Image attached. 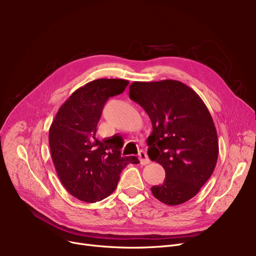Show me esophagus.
I'll list each match as a JSON object with an SVG mask.
<instances>
[{
	"mask_svg": "<svg viewBox=\"0 0 256 256\" xmlns=\"http://www.w3.org/2000/svg\"><path fill=\"white\" fill-rule=\"evenodd\" d=\"M139 160H140V163L142 165H147V164L150 163V160L148 158V156H147V154L143 150H141L139 152Z\"/></svg>",
	"mask_w": 256,
	"mask_h": 256,
	"instance_id": "esophagus-1",
	"label": "esophagus"
}]
</instances>
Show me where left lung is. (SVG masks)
Instances as JSON below:
<instances>
[{
	"label": "left lung",
	"mask_w": 256,
	"mask_h": 256,
	"mask_svg": "<svg viewBox=\"0 0 256 256\" xmlns=\"http://www.w3.org/2000/svg\"><path fill=\"white\" fill-rule=\"evenodd\" d=\"M128 94L152 120L147 154L166 172L164 182L152 186V195L168 206L186 202L212 176L218 160L217 130L206 104L176 80L134 82Z\"/></svg>",
	"instance_id": "8db88e82"
}]
</instances>
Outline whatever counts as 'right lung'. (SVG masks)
<instances>
[{
  "label": "right lung",
  "instance_id": "add662e5",
  "mask_svg": "<svg viewBox=\"0 0 256 256\" xmlns=\"http://www.w3.org/2000/svg\"><path fill=\"white\" fill-rule=\"evenodd\" d=\"M128 80L98 78L76 89L52 122L48 144L60 182L70 195L93 204L110 196L120 173L136 156H121L124 140L96 137L106 102L122 93Z\"/></svg>",
  "mask_w": 256,
  "mask_h": 256
}]
</instances>
